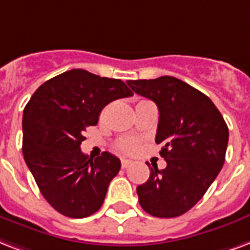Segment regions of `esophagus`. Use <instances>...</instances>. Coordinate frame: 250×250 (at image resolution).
I'll return each mask as SVG.
<instances>
[{"instance_id": "1", "label": "esophagus", "mask_w": 250, "mask_h": 250, "mask_svg": "<svg viewBox=\"0 0 250 250\" xmlns=\"http://www.w3.org/2000/svg\"><path fill=\"white\" fill-rule=\"evenodd\" d=\"M131 164H133V162H131V160H127V159H121V167H123V168H127V167H130Z\"/></svg>"}]
</instances>
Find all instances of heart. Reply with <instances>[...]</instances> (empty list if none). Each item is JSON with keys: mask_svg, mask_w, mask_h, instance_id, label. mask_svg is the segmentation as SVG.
<instances>
[{"mask_svg": "<svg viewBox=\"0 0 250 250\" xmlns=\"http://www.w3.org/2000/svg\"><path fill=\"white\" fill-rule=\"evenodd\" d=\"M117 148H119L120 151L131 154V152L137 151V148H138V141L134 138L120 139V142L117 143Z\"/></svg>", "mask_w": 250, "mask_h": 250, "instance_id": "obj_1", "label": "heart"}]
</instances>
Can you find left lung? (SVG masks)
Listing matches in <instances>:
<instances>
[{
  "instance_id": "obj_1",
  "label": "left lung",
  "mask_w": 250,
  "mask_h": 250,
  "mask_svg": "<svg viewBox=\"0 0 250 250\" xmlns=\"http://www.w3.org/2000/svg\"><path fill=\"white\" fill-rule=\"evenodd\" d=\"M135 94L159 109L155 142L167 167L150 169L137 188L141 208L156 218H175L204 197L226 159L228 126L211 99L169 75L127 81Z\"/></svg>"
}]
</instances>
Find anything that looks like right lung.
<instances>
[{
	"instance_id": "add662e5",
	"label": "right lung",
	"mask_w": 250,
	"mask_h": 250,
	"mask_svg": "<svg viewBox=\"0 0 250 250\" xmlns=\"http://www.w3.org/2000/svg\"><path fill=\"white\" fill-rule=\"evenodd\" d=\"M131 95L120 79L73 69L44 82L31 96L23 111V156L56 211L78 219L102 208L121 162L109 152L91 159L81 143L107 104Z\"/></svg>"
}]
</instances>
